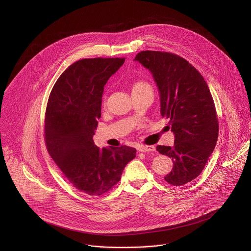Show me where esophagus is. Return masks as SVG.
<instances>
[{
  "label": "esophagus",
  "mask_w": 251,
  "mask_h": 251,
  "mask_svg": "<svg viewBox=\"0 0 251 251\" xmlns=\"http://www.w3.org/2000/svg\"><path fill=\"white\" fill-rule=\"evenodd\" d=\"M138 151L146 152V151H155V147L154 146H151V145H140L138 147Z\"/></svg>",
  "instance_id": "34e87169"
}]
</instances>
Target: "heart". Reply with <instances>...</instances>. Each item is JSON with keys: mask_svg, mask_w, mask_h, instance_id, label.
I'll return each mask as SVG.
<instances>
[{"mask_svg": "<svg viewBox=\"0 0 251 251\" xmlns=\"http://www.w3.org/2000/svg\"><path fill=\"white\" fill-rule=\"evenodd\" d=\"M146 88H151L149 83H147L144 80H137L133 83L132 85V91H136V90H142V89H146Z\"/></svg>", "mask_w": 251, "mask_h": 251, "instance_id": "heart-1", "label": "heart"}]
</instances>
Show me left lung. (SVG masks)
Listing matches in <instances>:
<instances>
[{
	"mask_svg": "<svg viewBox=\"0 0 251 251\" xmlns=\"http://www.w3.org/2000/svg\"><path fill=\"white\" fill-rule=\"evenodd\" d=\"M152 73L160 94V113L169 119L174 146H156L172 158L164 179L175 186L196 179L205 168L218 137V119L210 89L190 63L179 55L141 51L135 59Z\"/></svg>",
	"mask_w": 251,
	"mask_h": 251,
	"instance_id": "obj_1",
	"label": "left lung"
}]
</instances>
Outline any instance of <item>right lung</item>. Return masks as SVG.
Wrapping results in <instances>:
<instances>
[{
	"mask_svg": "<svg viewBox=\"0 0 251 251\" xmlns=\"http://www.w3.org/2000/svg\"><path fill=\"white\" fill-rule=\"evenodd\" d=\"M126 58L82 59L70 66L50 93L44 119L47 151L66 179L91 196H100L121 179L136 155L127 146L100 150L93 136L101 116L104 85Z\"/></svg>",
	"mask_w": 251,
	"mask_h": 251,
	"instance_id": "obj_1",
	"label": "right lung"
}]
</instances>
